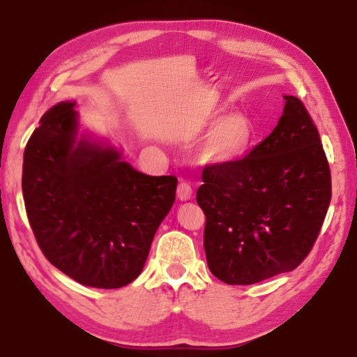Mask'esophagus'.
Returning a JSON list of instances; mask_svg holds the SVG:
<instances>
[{
	"instance_id": "obj_1",
	"label": "esophagus",
	"mask_w": 357,
	"mask_h": 357,
	"mask_svg": "<svg viewBox=\"0 0 357 357\" xmlns=\"http://www.w3.org/2000/svg\"><path fill=\"white\" fill-rule=\"evenodd\" d=\"M192 193H193L192 192V185L189 183H185V181H183V183L178 185V198L181 201L190 199L192 198Z\"/></svg>"
}]
</instances>
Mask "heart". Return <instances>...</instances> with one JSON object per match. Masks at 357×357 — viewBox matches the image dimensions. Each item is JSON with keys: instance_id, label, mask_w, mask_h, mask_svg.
<instances>
[{"instance_id": "b5f03b06", "label": "heart", "mask_w": 357, "mask_h": 357, "mask_svg": "<svg viewBox=\"0 0 357 357\" xmlns=\"http://www.w3.org/2000/svg\"><path fill=\"white\" fill-rule=\"evenodd\" d=\"M252 137L251 123L241 112H232L220 119L207 134L201 154L209 162H232L242 158L250 148Z\"/></svg>"}]
</instances>
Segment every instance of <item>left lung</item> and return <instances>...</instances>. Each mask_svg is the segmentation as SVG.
Returning a JSON list of instances; mask_svg holds the SVG:
<instances>
[{
  "label": "left lung",
  "instance_id": "left-lung-1",
  "mask_svg": "<svg viewBox=\"0 0 357 357\" xmlns=\"http://www.w3.org/2000/svg\"><path fill=\"white\" fill-rule=\"evenodd\" d=\"M284 100L268 137L242 159L206 165L197 192L207 265L231 286L295 270L312 250L331 203L319 129L301 100Z\"/></svg>",
  "mask_w": 357,
  "mask_h": 357
}]
</instances>
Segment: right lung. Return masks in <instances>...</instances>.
I'll return each instance as SVG.
<instances>
[{
  "instance_id": "1",
  "label": "right lung",
  "mask_w": 357,
  "mask_h": 357,
  "mask_svg": "<svg viewBox=\"0 0 357 357\" xmlns=\"http://www.w3.org/2000/svg\"><path fill=\"white\" fill-rule=\"evenodd\" d=\"M75 106L57 102L26 144V213L56 268L84 286L119 289L142 273L178 179L148 176L115 148L77 139Z\"/></svg>"
}]
</instances>
